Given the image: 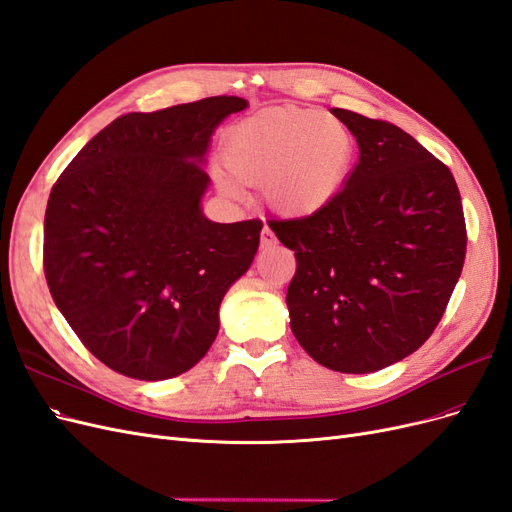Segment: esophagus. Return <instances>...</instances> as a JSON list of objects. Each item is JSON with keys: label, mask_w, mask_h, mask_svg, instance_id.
Returning a JSON list of instances; mask_svg holds the SVG:
<instances>
[{"label": "esophagus", "mask_w": 512, "mask_h": 512, "mask_svg": "<svg viewBox=\"0 0 512 512\" xmlns=\"http://www.w3.org/2000/svg\"><path fill=\"white\" fill-rule=\"evenodd\" d=\"M276 242V236L272 234V229L266 225L261 229V246H272Z\"/></svg>", "instance_id": "obj_1"}]
</instances>
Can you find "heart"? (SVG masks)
Returning <instances> with one entry per match:
<instances>
[{"label":"heart","mask_w":512,"mask_h":512,"mask_svg":"<svg viewBox=\"0 0 512 512\" xmlns=\"http://www.w3.org/2000/svg\"><path fill=\"white\" fill-rule=\"evenodd\" d=\"M223 161L238 183L266 187L268 204L287 217L327 206L344 187L355 161V140L323 110L270 108L232 127ZM227 195L238 189L221 180Z\"/></svg>","instance_id":"b5f03b06"}]
</instances>
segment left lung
<instances>
[{
    "label": "left lung",
    "instance_id": "obj_1",
    "mask_svg": "<svg viewBox=\"0 0 512 512\" xmlns=\"http://www.w3.org/2000/svg\"><path fill=\"white\" fill-rule=\"evenodd\" d=\"M359 161L332 202L268 221L295 251L291 332L317 364L368 374L432 336L466 257V221L451 170L404 129L334 108Z\"/></svg>",
    "mask_w": 512,
    "mask_h": 512
}]
</instances>
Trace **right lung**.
<instances>
[{"label":"right lung","instance_id":"obj_1","mask_svg":"<svg viewBox=\"0 0 512 512\" xmlns=\"http://www.w3.org/2000/svg\"><path fill=\"white\" fill-rule=\"evenodd\" d=\"M234 95L129 112L91 138L44 214V274L65 321L110 370L166 381L219 334L227 289L251 268L259 219L212 223L204 170Z\"/></svg>","mask_w":512,"mask_h":512}]
</instances>
